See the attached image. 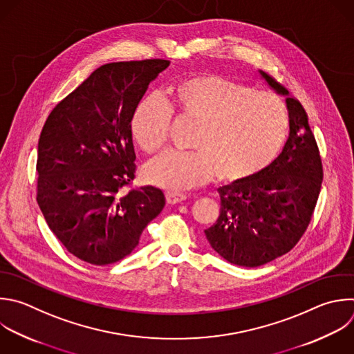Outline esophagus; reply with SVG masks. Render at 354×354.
I'll return each instance as SVG.
<instances>
[{
	"mask_svg": "<svg viewBox=\"0 0 354 354\" xmlns=\"http://www.w3.org/2000/svg\"><path fill=\"white\" fill-rule=\"evenodd\" d=\"M165 198H167L168 204H176V203H180V201L186 200V196L185 194H179V193L168 192V193H165Z\"/></svg>",
	"mask_w": 354,
	"mask_h": 354,
	"instance_id": "obj_1",
	"label": "esophagus"
}]
</instances>
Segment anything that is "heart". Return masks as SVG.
<instances>
[{"label":"heart","mask_w":354,"mask_h":354,"mask_svg":"<svg viewBox=\"0 0 354 354\" xmlns=\"http://www.w3.org/2000/svg\"><path fill=\"white\" fill-rule=\"evenodd\" d=\"M171 115L190 122L186 154L168 153L145 171L149 183L171 192L207 183L239 182L266 171L279 156L289 116L283 101L271 91L214 73L194 75L174 84L164 101L143 98L131 118V136L146 154L167 142Z\"/></svg>","instance_id":"b5f03b06"}]
</instances>
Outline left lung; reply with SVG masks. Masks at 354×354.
Listing matches in <instances>:
<instances>
[{
  "instance_id": "left-lung-1",
  "label": "left lung",
  "mask_w": 354,
  "mask_h": 354,
  "mask_svg": "<svg viewBox=\"0 0 354 354\" xmlns=\"http://www.w3.org/2000/svg\"><path fill=\"white\" fill-rule=\"evenodd\" d=\"M261 75L286 95L289 139L266 171L218 189L219 216L204 230L221 257L249 268L264 266L297 245L311 221L324 175L306 109L272 76Z\"/></svg>"
}]
</instances>
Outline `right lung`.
Listing matches in <instances>:
<instances>
[{
  "label": "right lung",
  "instance_id": "right-lung-1",
  "mask_svg": "<svg viewBox=\"0 0 354 354\" xmlns=\"http://www.w3.org/2000/svg\"><path fill=\"white\" fill-rule=\"evenodd\" d=\"M168 65L160 58L105 64L55 105L43 127L37 204L58 241L82 261L106 266L131 254L165 205L160 189L132 187L129 124L150 82Z\"/></svg>",
  "mask_w": 354,
  "mask_h": 354
}]
</instances>
